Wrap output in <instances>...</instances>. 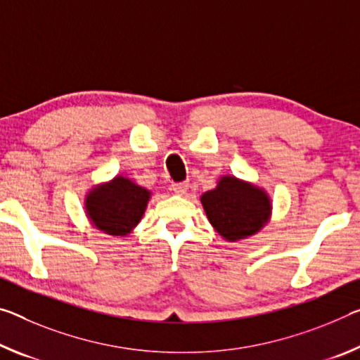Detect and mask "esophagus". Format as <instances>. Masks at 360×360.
<instances>
[{"instance_id":"1","label":"esophagus","mask_w":360,"mask_h":360,"mask_svg":"<svg viewBox=\"0 0 360 360\" xmlns=\"http://www.w3.org/2000/svg\"><path fill=\"white\" fill-rule=\"evenodd\" d=\"M173 191L178 193V195H184V193L189 191V182H187V181H184V182H174Z\"/></svg>"}]
</instances>
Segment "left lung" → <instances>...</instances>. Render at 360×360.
Masks as SVG:
<instances>
[{
	"label": "left lung",
	"instance_id": "1",
	"mask_svg": "<svg viewBox=\"0 0 360 360\" xmlns=\"http://www.w3.org/2000/svg\"><path fill=\"white\" fill-rule=\"evenodd\" d=\"M200 202L213 229L231 243L256 236L272 216L264 187L233 174H222L214 189L202 193Z\"/></svg>",
	"mask_w": 360,
	"mask_h": 360
}]
</instances>
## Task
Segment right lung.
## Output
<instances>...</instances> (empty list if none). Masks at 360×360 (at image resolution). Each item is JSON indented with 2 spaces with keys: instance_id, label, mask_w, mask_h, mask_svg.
Returning <instances> with one entry per match:
<instances>
[{
  "instance_id": "1",
  "label": "right lung",
  "mask_w": 360,
  "mask_h": 360,
  "mask_svg": "<svg viewBox=\"0 0 360 360\" xmlns=\"http://www.w3.org/2000/svg\"><path fill=\"white\" fill-rule=\"evenodd\" d=\"M152 192L124 174L91 187L84 213L94 229L110 237H128L144 216Z\"/></svg>"
}]
</instances>
